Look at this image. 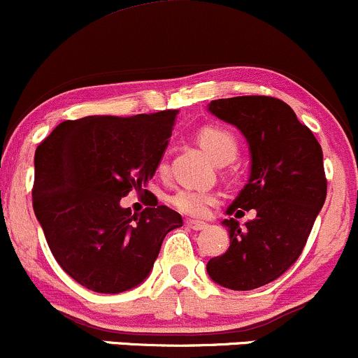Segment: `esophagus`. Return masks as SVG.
Listing matches in <instances>:
<instances>
[{
	"label": "esophagus",
	"instance_id": "1",
	"mask_svg": "<svg viewBox=\"0 0 358 358\" xmlns=\"http://www.w3.org/2000/svg\"><path fill=\"white\" fill-rule=\"evenodd\" d=\"M186 225L189 227L191 230H205L206 229L205 222H198V220H187Z\"/></svg>",
	"mask_w": 358,
	"mask_h": 358
}]
</instances>
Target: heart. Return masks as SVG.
Segmentation results:
<instances>
[{
	"label": "heart",
	"instance_id": "b5f03b06",
	"mask_svg": "<svg viewBox=\"0 0 358 358\" xmlns=\"http://www.w3.org/2000/svg\"><path fill=\"white\" fill-rule=\"evenodd\" d=\"M198 143L217 164L232 162L239 152V141L236 134L220 126H208L198 133ZM167 169L165 159L160 160L159 172ZM217 194L206 189H194V187H180L174 194L169 196V203L176 210L189 217H203L208 213L213 205H217Z\"/></svg>",
	"mask_w": 358,
	"mask_h": 358
}]
</instances>
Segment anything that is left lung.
I'll return each mask as SVG.
<instances>
[{
	"instance_id": "left-lung-1",
	"label": "left lung",
	"mask_w": 358,
	"mask_h": 358,
	"mask_svg": "<svg viewBox=\"0 0 358 358\" xmlns=\"http://www.w3.org/2000/svg\"><path fill=\"white\" fill-rule=\"evenodd\" d=\"M211 114L237 126L251 150V178L227 215L257 218L239 226L224 220L230 245L211 257L213 282L252 290L280 278L302 255L328 191L322 150L292 107L266 95H242L208 103Z\"/></svg>"
}]
</instances>
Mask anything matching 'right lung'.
<instances>
[{"instance_id":"right-lung-1","label":"right lung","mask_w":358,"mask_h":358,"mask_svg":"<svg viewBox=\"0 0 358 358\" xmlns=\"http://www.w3.org/2000/svg\"><path fill=\"white\" fill-rule=\"evenodd\" d=\"M178 114L64 121L37 147L34 211L59 266L88 290L119 294L140 285L164 237L182 227L165 205L138 215L119 205L153 178Z\"/></svg>"}]
</instances>
